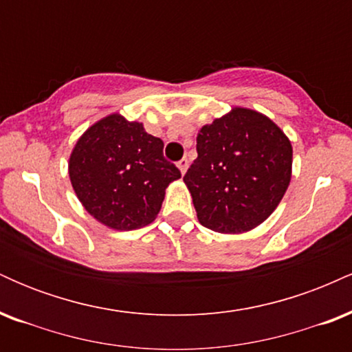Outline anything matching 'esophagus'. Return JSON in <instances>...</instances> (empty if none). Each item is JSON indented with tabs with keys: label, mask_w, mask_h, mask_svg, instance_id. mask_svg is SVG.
Here are the masks:
<instances>
[{
	"label": "esophagus",
	"mask_w": 352,
	"mask_h": 352,
	"mask_svg": "<svg viewBox=\"0 0 352 352\" xmlns=\"http://www.w3.org/2000/svg\"><path fill=\"white\" fill-rule=\"evenodd\" d=\"M177 165H179L180 172L185 173V172H187V168H188V159H185V157H184V159L179 160V164H177Z\"/></svg>",
	"instance_id": "34e87169"
}]
</instances>
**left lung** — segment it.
<instances>
[{"label":"left lung","instance_id":"8db88e82","mask_svg":"<svg viewBox=\"0 0 352 352\" xmlns=\"http://www.w3.org/2000/svg\"><path fill=\"white\" fill-rule=\"evenodd\" d=\"M184 182L204 227L248 232L278 207L292 180L288 137L260 112L235 107L204 125Z\"/></svg>","mask_w":352,"mask_h":352}]
</instances>
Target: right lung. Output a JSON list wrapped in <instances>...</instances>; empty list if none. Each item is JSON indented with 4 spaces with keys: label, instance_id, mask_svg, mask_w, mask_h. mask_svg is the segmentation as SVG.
Masks as SVG:
<instances>
[{
    "label": "right lung",
    "instance_id": "1",
    "mask_svg": "<svg viewBox=\"0 0 352 352\" xmlns=\"http://www.w3.org/2000/svg\"><path fill=\"white\" fill-rule=\"evenodd\" d=\"M76 195L100 223L135 230L160 212L165 188L180 170L164 157V142L142 124L112 114L89 127L69 159Z\"/></svg>",
    "mask_w": 352,
    "mask_h": 352
}]
</instances>
